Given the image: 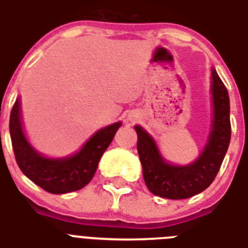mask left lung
<instances>
[{
  "label": "left lung",
  "instance_id": "8db88e82",
  "mask_svg": "<svg viewBox=\"0 0 248 248\" xmlns=\"http://www.w3.org/2000/svg\"><path fill=\"white\" fill-rule=\"evenodd\" d=\"M212 131L203 152L192 165L173 166L165 162L148 133L142 127H135L139 136L137 151L143 169V180L154 195L170 200L188 199L214 182L231 140L228 92L215 70L212 71Z\"/></svg>",
  "mask_w": 248,
  "mask_h": 248
}]
</instances>
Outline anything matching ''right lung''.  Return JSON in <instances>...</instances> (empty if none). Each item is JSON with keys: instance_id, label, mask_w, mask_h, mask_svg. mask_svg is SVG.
<instances>
[{"instance_id": "add662e5", "label": "right lung", "mask_w": 248, "mask_h": 248, "mask_svg": "<svg viewBox=\"0 0 248 248\" xmlns=\"http://www.w3.org/2000/svg\"><path fill=\"white\" fill-rule=\"evenodd\" d=\"M121 122L96 132L72 157L51 160L37 154L26 140L21 124L20 101L15 102L10 116V135L16 162L23 175L49 193H67L85 187L92 180L103 152L112 142Z\"/></svg>"}]
</instances>
